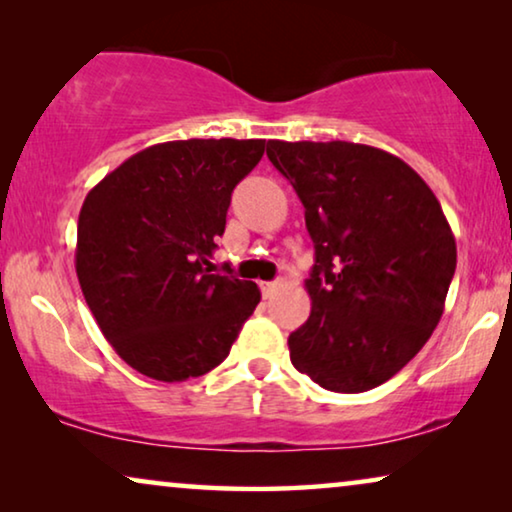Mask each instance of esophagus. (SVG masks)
Returning <instances> with one entry per match:
<instances>
[{"label":"esophagus","instance_id":"34e87169","mask_svg":"<svg viewBox=\"0 0 512 512\" xmlns=\"http://www.w3.org/2000/svg\"><path fill=\"white\" fill-rule=\"evenodd\" d=\"M279 289V282H263L261 284V291H263V298H270L272 293Z\"/></svg>","mask_w":512,"mask_h":512}]
</instances>
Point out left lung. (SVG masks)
Here are the masks:
<instances>
[{
	"label": "left lung",
	"instance_id": "obj_1",
	"mask_svg": "<svg viewBox=\"0 0 512 512\" xmlns=\"http://www.w3.org/2000/svg\"><path fill=\"white\" fill-rule=\"evenodd\" d=\"M305 207L312 312L291 363L319 387L359 394L394 377L431 338L457 242L426 181L401 158L352 142H268Z\"/></svg>",
	"mask_w": 512,
	"mask_h": 512
}]
</instances>
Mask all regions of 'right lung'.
<instances>
[{"label":"right lung","mask_w":512,"mask_h":512,"mask_svg":"<svg viewBox=\"0 0 512 512\" xmlns=\"http://www.w3.org/2000/svg\"><path fill=\"white\" fill-rule=\"evenodd\" d=\"M265 139L153 144L83 200L76 277L116 354L151 380L200 377L230 354L261 303L254 282L214 275L230 193Z\"/></svg>","instance_id":"obj_1"}]
</instances>
